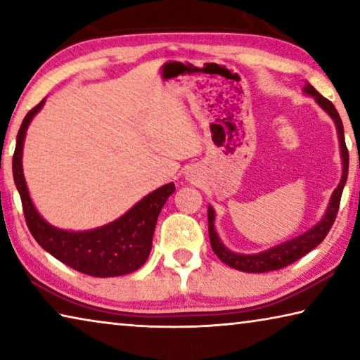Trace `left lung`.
Listing matches in <instances>:
<instances>
[{"instance_id":"left-lung-1","label":"left lung","mask_w":360,"mask_h":360,"mask_svg":"<svg viewBox=\"0 0 360 360\" xmlns=\"http://www.w3.org/2000/svg\"><path fill=\"white\" fill-rule=\"evenodd\" d=\"M304 94L314 96V100L318 105L324 109V111L330 115L333 119L335 125H337V131H338V139H340V148H341V157H343V174H341V181L338 187L335 188L330 202H328L327 211L324 217L321 219V222L314 225L313 229H309L308 231H304L303 235H298L295 238H292L289 241L283 243V245H278L275 248L266 249L264 252L259 254H235L231 252L230 249L225 248L222 245V241L219 240L217 231L214 230V210L208 208V230H210V241H211V248L214 254L221 259L224 264H227L229 266L235 268V270L240 271H246V273H266V271H273V270H279V268H284L290 264H294L295 260L302 259L303 255H307L309 251L319 245V243L324 241L328 231H330L332 225L335 222V217L338 214V208H340V200H341V193H343V187L346 184V179H348V167H349V154H348V148H346L345 143V130H343V122L340 119V114L337 112V109L332 105V101H328L324 98L318 90H316L311 84L304 85L303 89Z\"/></svg>"}]
</instances>
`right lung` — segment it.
Wrapping results in <instances>:
<instances>
[{
	"label": "right lung",
	"mask_w": 360,
	"mask_h": 360,
	"mask_svg": "<svg viewBox=\"0 0 360 360\" xmlns=\"http://www.w3.org/2000/svg\"><path fill=\"white\" fill-rule=\"evenodd\" d=\"M42 100L23 119L17 133V144L12 157V173L17 191L20 193L23 214L38 245L53 257L84 275L111 278L129 275L141 268L149 257L157 217L174 184L169 182L138 202L131 210L108 225L85 231H68L46 222L36 211L30 198L28 187L22 169V150L30 122L44 106Z\"/></svg>",
	"instance_id": "1"
}]
</instances>
